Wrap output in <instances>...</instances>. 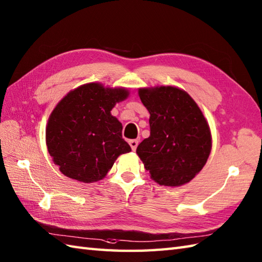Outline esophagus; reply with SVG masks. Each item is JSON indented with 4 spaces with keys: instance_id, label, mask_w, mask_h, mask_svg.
Returning <instances> with one entry per match:
<instances>
[{
    "instance_id": "34e87169",
    "label": "esophagus",
    "mask_w": 262,
    "mask_h": 262,
    "mask_svg": "<svg viewBox=\"0 0 262 262\" xmlns=\"http://www.w3.org/2000/svg\"><path fill=\"white\" fill-rule=\"evenodd\" d=\"M128 143H129V145H130L132 149H133V150H136L137 146H138V139H130V141H129Z\"/></svg>"
}]
</instances>
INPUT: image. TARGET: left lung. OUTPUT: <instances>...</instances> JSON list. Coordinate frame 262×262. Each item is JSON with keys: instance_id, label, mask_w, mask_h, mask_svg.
I'll use <instances>...</instances> for the list:
<instances>
[{"instance_id": "1", "label": "left lung", "mask_w": 262, "mask_h": 262, "mask_svg": "<svg viewBox=\"0 0 262 262\" xmlns=\"http://www.w3.org/2000/svg\"><path fill=\"white\" fill-rule=\"evenodd\" d=\"M139 98L150 114V135L136 149L146 171L160 185L187 183L211 151V133L202 112L185 91L171 86L139 89Z\"/></svg>"}]
</instances>
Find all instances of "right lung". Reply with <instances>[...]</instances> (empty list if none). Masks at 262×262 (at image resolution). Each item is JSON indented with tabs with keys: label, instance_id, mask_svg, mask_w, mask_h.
<instances>
[{
	"label": "right lung",
	"instance_id": "1",
	"mask_svg": "<svg viewBox=\"0 0 262 262\" xmlns=\"http://www.w3.org/2000/svg\"><path fill=\"white\" fill-rule=\"evenodd\" d=\"M128 91L87 83L70 91L53 109L46 139L60 172L83 183L101 180L120 154L132 150L111 111Z\"/></svg>",
	"mask_w": 262,
	"mask_h": 262
}]
</instances>
